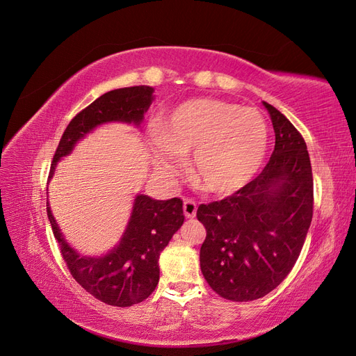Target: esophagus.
<instances>
[{
  "label": "esophagus",
  "instance_id": "obj_1",
  "mask_svg": "<svg viewBox=\"0 0 356 356\" xmlns=\"http://www.w3.org/2000/svg\"><path fill=\"white\" fill-rule=\"evenodd\" d=\"M197 211V203L193 199H184V215L187 218H195Z\"/></svg>",
  "mask_w": 356,
  "mask_h": 356
}]
</instances>
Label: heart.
I'll list each match as a JSON object with an SVG mask.
<instances>
[{"label": "heart", "instance_id": "b5f03b06", "mask_svg": "<svg viewBox=\"0 0 356 356\" xmlns=\"http://www.w3.org/2000/svg\"><path fill=\"white\" fill-rule=\"evenodd\" d=\"M156 163L165 174L175 154L191 152V178L212 195L241 190L260 168L267 149L261 113L220 99H193L178 105L156 129Z\"/></svg>", "mask_w": 356, "mask_h": 356}]
</instances>
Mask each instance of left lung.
Here are the masks:
<instances>
[{
  "label": "left lung",
  "instance_id": "8db88e82",
  "mask_svg": "<svg viewBox=\"0 0 356 356\" xmlns=\"http://www.w3.org/2000/svg\"><path fill=\"white\" fill-rule=\"evenodd\" d=\"M275 129L270 160L234 195L200 204L207 229L200 268L209 286L232 301L261 298L294 267L314 215V177L303 136L264 102Z\"/></svg>",
  "mask_w": 356,
  "mask_h": 356
}]
</instances>
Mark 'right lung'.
Wrapping results in <instances>:
<instances>
[{
    "instance_id": "right-lung-1",
    "label": "right lung",
    "mask_w": 356,
    "mask_h": 356,
    "mask_svg": "<svg viewBox=\"0 0 356 356\" xmlns=\"http://www.w3.org/2000/svg\"><path fill=\"white\" fill-rule=\"evenodd\" d=\"M153 88L135 86L106 92L75 115L63 132L53 156L49 179L60 157L71 153L77 141L106 122L139 124L153 99ZM47 217L59 243L60 255L72 277L102 303L127 307L149 297L159 284V255L184 222L182 200H154L136 196L132 217L123 238L101 258L80 257L63 241L47 203Z\"/></svg>"
}]
</instances>
